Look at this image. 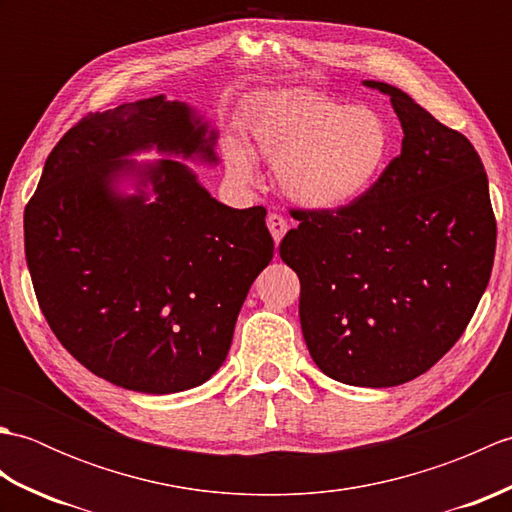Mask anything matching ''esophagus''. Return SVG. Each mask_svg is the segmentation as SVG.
Returning <instances> with one entry per match:
<instances>
[{
  "label": "esophagus",
  "instance_id": "34e87169",
  "mask_svg": "<svg viewBox=\"0 0 512 512\" xmlns=\"http://www.w3.org/2000/svg\"><path fill=\"white\" fill-rule=\"evenodd\" d=\"M266 224L270 228V235H273V239H275V244H279L281 237H284L286 231H288V220L279 213H268Z\"/></svg>",
  "mask_w": 512,
  "mask_h": 512
}]
</instances>
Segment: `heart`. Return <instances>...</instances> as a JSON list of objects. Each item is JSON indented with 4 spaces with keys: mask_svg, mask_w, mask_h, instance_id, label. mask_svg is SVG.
<instances>
[{
    "mask_svg": "<svg viewBox=\"0 0 512 512\" xmlns=\"http://www.w3.org/2000/svg\"><path fill=\"white\" fill-rule=\"evenodd\" d=\"M253 147L277 162L281 187L310 209H339L365 195L391 156V129L376 110L350 107L319 92H281L248 118ZM228 169L255 180L248 149L231 143Z\"/></svg>",
    "mask_w": 512,
    "mask_h": 512,
    "instance_id": "obj_1",
    "label": "heart"
}]
</instances>
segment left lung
<instances>
[{
	"instance_id": "obj_1",
	"label": "left lung",
	"mask_w": 512,
	"mask_h": 512,
	"mask_svg": "<svg viewBox=\"0 0 512 512\" xmlns=\"http://www.w3.org/2000/svg\"><path fill=\"white\" fill-rule=\"evenodd\" d=\"M391 96L402 151L365 195L339 209H290L279 255L301 281L303 339L323 374L394 387L458 343L493 270L497 222L469 138L409 94Z\"/></svg>"
}]
</instances>
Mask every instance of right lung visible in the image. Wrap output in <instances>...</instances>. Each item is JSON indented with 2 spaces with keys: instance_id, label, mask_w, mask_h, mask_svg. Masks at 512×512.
Wrapping results in <instances>:
<instances>
[{
  "instance_id": "1",
  "label": "right lung",
  "mask_w": 512,
  "mask_h": 512,
  "mask_svg": "<svg viewBox=\"0 0 512 512\" xmlns=\"http://www.w3.org/2000/svg\"><path fill=\"white\" fill-rule=\"evenodd\" d=\"M184 103L151 96L63 134L24 211L26 262L50 330L76 361L143 394L209 380L239 308L273 259L264 206L231 209L176 160L147 169L158 198L110 189L138 149L215 160Z\"/></svg>"
}]
</instances>
